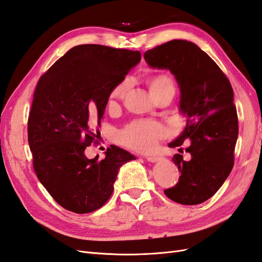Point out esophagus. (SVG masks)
I'll use <instances>...</instances> for the list:
<instances>
[{"label": "esophagus", "mask_w": 262, "mask_h": 262, "mask_svg": "<svg viewBox=\"0 0 262 262\" xmlns=\"http://www.w3.org/2000/svg\"><path fill=\"white\" fill-rule=\"evenodd\" d=\"M146 160H147L148 162H150V163H156V162H160L161 158L157 157V156H147Z\"/></svg>", "instance_id": "obj_1"}]
</instances>
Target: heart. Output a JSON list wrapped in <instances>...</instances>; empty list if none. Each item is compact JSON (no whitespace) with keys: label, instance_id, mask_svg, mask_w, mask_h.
<instances>
[{"label":"heart","instance_id":"b5f03b06","mask_svg":"<svg viewBox=\"0 0 262 262\" xmlns=\"http://www.w3.org/2000/svg\"><path fill=\"white\" fill-rule=\"evenodd\" d=\"M146 83L154 98L167 92L175 93V85L171 77L166 74L150 76L147 78ZM129 87L130 84L128 81H122L117 84L109 95L108 106L114 108L118 105V102L123 100ZM166 136H167V130L161 123L153 120H136L126 124L118 133V141L120 142V144L138 152H148L156 146L158 141L163 140Z\"/></svg>","mask_w":262,"mask_h":262}]
</instances>
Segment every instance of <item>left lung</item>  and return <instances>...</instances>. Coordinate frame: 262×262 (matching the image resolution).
Instances as JSON below:
<instances>
[{"label":"left lung","mask_w":262,"mask_h":262,"mask_svg":"<svg viewBox=\"0 0 262 262\" xmlns=\"http://www.w3.org/2000/svg\"><path fill=\"white\" fill-rule=\"evenodd\" d=\"M144 59L150 68L169 70L175 76L180 112L187 117L184 131L168 145L180 147L190 140L186 152L191 160L185 161L181 154L172 157L180 177L164 192L180 204H200L215 194L234 166L238 118L232 85L207 53L187 40L157 46L144 53Z\"/></svg>","instance_id":"1"}]
</instances>
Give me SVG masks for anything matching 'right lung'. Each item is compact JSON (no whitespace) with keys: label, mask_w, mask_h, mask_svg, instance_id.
Returning <instances> with one entry per match:
<instances>
[{"label":"right lung","mask_w":262,"mask_h":262,"mask_svg":"<svg viewBox=\"0 0 262 262\" xmlns=\"http://www.w3.org/2000/svg\"><path fill=\"white\" fill-rule=\"evenodd\" d=\"M141 61V53L100 45L70 49L39 80L28 118V142L38 179L62 208L84 214L112 195L121 166L136 156L112 145L87 158L99 138L109 95Z\"/></svg>","instance_id":"right-lung-1"}]
</instances>
